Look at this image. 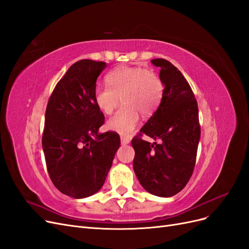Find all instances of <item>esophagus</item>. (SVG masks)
I'll return each instance as SVG.
<instances>
[{
    "instance_id": "1",
    "label": "esophagus",
    "mask_w": 249,
    "mask_h": 249,
    "mask_svg": "<svg viewBox=\"0 0 249 249\" xmlns=\"http://www.w3.org/2000/svg\"><path fill=\"white\" fill-rule=\"evenodd\" d=\"M121 140H122V144H124V145L128 144V143L131 142V139H130V138H127V137H124V136L121 137Z\"/></svg>"
}]
</instances>
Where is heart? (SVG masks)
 Masks as SVG:
<instances>
[{
	"instance_id": "obj_1",
	"label": "heart",
	"mask_w": 249,
	"mask_h": 249,
	"mask_svg": "<svg viewBox=\"0 0 249 249\" xmlns=\"http://www.w3.org/2000/svg\"><path fill=\"white\" fill-rule=\"evenodd\" d=\"M106 82L96 87L93 100L102 112L111 114L122 97L124 105L108 122L109 128L122 135L132 134L139 124V112L150 114L161 99L160 77L141 67H118L107 74Z\"/></svg>"
}]
</instances>
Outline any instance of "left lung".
I'll return each instance as SVG.
<instances>
[{"instance_id":"obj_1","label":"left lung","mask_w":249,"mask_h":249,"mask_svg":"<svg viewBox=\"0 0 249 249\" xmlns=\"http://www.w3.org/2000/svg\"><path fill=\"white\" fill-rule=\"evenodd\" d=\"M151 63L160 68L165 88L158 110L132 140L133 167L145 190L168 198L183 190L193 175L201 125L198 103L181 72L164 58ZM143 134L159 143L143 141Z\"/></svg>"}]
</instances>
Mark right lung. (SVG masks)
Here are the masks:
<instances>
[{
    "mask_svg": "<svg viewBox=\"0 0 249 249\" xmlns=\"http://www.w3.org/2000/svg\"><path fill=\"white\" fill-rule=\"evenodd\" d=\"M106 63L73 64L49 97L42 136L46 167L57 190L75 199L96 194L105 182L121 146L116 132L99 134L105 116L93 100Z\"/></svg>",
    "mask_w": 249,
    "mask_h": 249,
    "instance_id": "add662e5",
    "label": "right lung"
}]
</instances>
